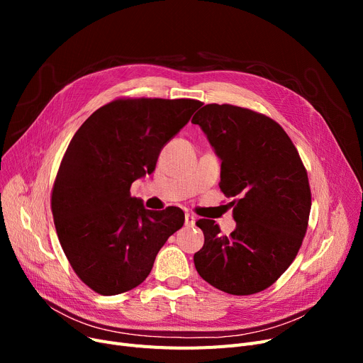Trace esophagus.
I'll use <instances>...</instances> for the list:
<instances>
[{
	"label": "esophagus",
	"mask_w": 363,
	"mask_h": 363,
	"mask_svg": "<svg viewBox=\"0 0 363 363\" xmlns=\"http://www.w3.org/2000/svg\"><path fill=\"white\" fill-rule=\"evenodd\" d=\"M196 223V216L191 213H185V225L186 226H194Z\"/></svg>",
	"instance_id": "esophagus-1"
}]
</instances>
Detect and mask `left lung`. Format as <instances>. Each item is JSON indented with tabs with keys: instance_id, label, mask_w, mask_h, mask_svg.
<instances>
[{
	"instance_id": "left-lung-1",
	"label": "left lung",
	"mask_w": 363,
	"mask_h": 363,
	"mask_svg": "<svg viewBox=\"0 0 363 363\" xmlns=\"http://www.w3.org/2000/svg\"><path fill=\"white\" fill-rule=\"evenodd\" d=\"M220 159L219 186L237 222L222 235L211 219L194 255L199 275L228 294H255L293 263L308 230L311 186L306 169L285 130L260 113L231 104H206L191 121Z\"/></svg>"
}]
</instances>
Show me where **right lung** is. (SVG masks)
Here are the masks:
<instances>
[{
    "instance_id": "1",
    "label": "right lung",
    "mask_w": 363,
    "mask_h": 363,
    "mask_svg": "<svg viewBox=\"0 0 363 363\" xmlns=\"http://www.w3.org/2000/svg\"><path fill=\"white\" fill-rule=\"evenodd\" d=\"M200 106L186 99L116 100L95 110L73 135L51 211L73 271L95 293L135 289L184 225L179 207L148 211L130 197V185L155 172L162 148Z\"/></svg>"
}]
</instances>
